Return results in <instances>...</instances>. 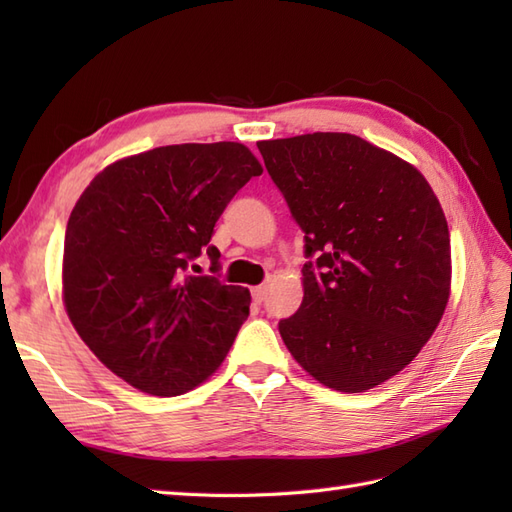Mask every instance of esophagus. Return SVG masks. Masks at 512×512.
<instances>
[{
    "label": "esophagus",
    "instance_id": "34e87169",
    "mask_svg": "<svg viewBox=\"0 0 512 512\" xmlns=\"http://www.w3.org/2000/svg\"><path fill=\"white\" fill-rule=\"evenodd\" d=\"M266 297H268V288H266V286L253 288V301H255V303H264Z\"/></svg>",
    "mask_w": 512,
    "mask_h": 512
}]
</instances>
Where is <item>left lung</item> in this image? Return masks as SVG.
<instances>
[{
	"label": "left lung",
	"instance_id": "8db88e82",
	"mask_svg": "<svg viewBox=\"0 0 512 512\" xmlns=\"http://www.w3.org/2000/svg\"><path fill=\"white\" fill-rule=\"evenodd\" d=\"M259 154L303 231V301L279 334L325 387L372 389L405 369L447 308L451 239L409 162L352 134L262 140Z\"/></svg>",
	"mask_w": 512,
	"mask_h": 512
}]
</instances>
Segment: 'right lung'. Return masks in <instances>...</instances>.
Wrapping results in <instances>:
<instances>
[{
	"label": "right lung",
	"mask_w": 512,
	"mask_h": 512,
	"mask_svg": "<svg viewBox=\"0 0 512 512\" xmlns=\"http://www.w3.org/2000/svg\"><path fill=\"white\" fill-rule=\"evenodd\" d=\"M253 176L262 165L239 143L156 147L103 169L74 204L63 242L65 310L125 383L180 396L231 350L250 292L220 281V250L209 242ZM202 252L214 275L189 276Z\"/></svg>",
	"instance_id": "add662e5"
}]
</instances>
